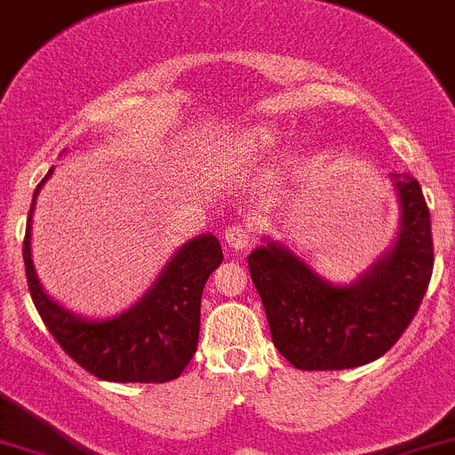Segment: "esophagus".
Returning a JSON list of instances; mask_svg holds the SVG:
<instances>
[{
    "instance_id": "1",
    "label": "esophagus",
    "mask_w": 455,
    "mask_h": 455,
    "mask_svg": "<svg viewBox=\"0 0 455 455\" xmlns=\"http://www.w3.org/2000/svg\"><path fill=\"white\" fill-rule=\"evenodd\" d=\"M224 240H227L228 247H233V249H237V251H240V249L249 247V244L253 242V227H251V224H247V222L231 224V227L224 231Z\"/></svg>"
}]
</instances>
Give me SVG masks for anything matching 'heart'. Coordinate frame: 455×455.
Returning a JSON list of instances; mask_svg holds the SVG:
<instances>
[{"mask_svg": "<svg viewBox=\"0 0 455 455\" xmlns=\"http://www.w3.org/2000/svg\"><path fill=\"white\" fill-rule=\"evenodd\" d=\"M275 139H278V132L269 125H262L247 132V134L237 141V148H240L244 155H258V152L262 150H269L275 143Z\"/></svg>", "mask_w": 455, "mask_h": 455, "instance_id": "heart-1", "label": "heart"}]
</instances>
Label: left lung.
Listing matches in <instances>:
<instances>
[{
	"instance_id": "obj_1",
	"label": "left lung",
	"mask_w": 455,
	"mask_h": 455,
	"mask_svg": "<svg viewBox=\"0 0 455 455\" xmlns=\"http://www.w3.org/2000/svg\"><path fill=\"white\" fill-rule=\"evenodd\" d=\"M390 177L402 204L400 237L355 285H330L275 242L247 258L271 341L294 368L343 371L375 362L418 314L433 271L431 215L418 180Z\"/></svg>"
}]
</instances>
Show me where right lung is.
<instances>
[{"mask_svg":"<svg viewBox=\"0 0 455 455\" xmlns=\"http://www.w3.org/2000/svg\"><path fill=\"white\" fill-rule=\"evenodd\" d=\"M51 172L53 168L33 193L22 249L28 291L46 330L80 368L99 379L121 384L177 379L197 350L204 285L224 260L218 237L208 233L186 242L155 287L121 316L108 321L78 318L44 294L31 260L33 206Z\"/></svg>","mask_w":455,"mask_h":455,"instance_id":"1","label":"right lung"}]
</instances>
